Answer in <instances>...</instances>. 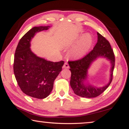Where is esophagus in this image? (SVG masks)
<instances>
[{
  "instance_id": "esophagus-1",
  "label": "esophagus",
  "mask_w": 129,
  "mask_h": 129,
  "mask_svg": "<svg viewBox=\"0 0 129 129\" xmlns=\"http://www.w3.org/2000/svg\"><path fill=\"white\" fill-rule=\"evenodd\" d=\"M69 67H70V66H69V64L67 62H65L64 65H63L62 68H69Z\"/></svg>"
}]
</instances>
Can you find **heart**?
Listing matches in <instances>:
<instances>
[{"mask_svg": "<svg viewBox=\"0 0 129 129\" xmlns=\"http://www.w3.org/2000/svg\"><path fill=\"white\" fill-rule=\"evenodd\" d=\"M93 40L89 34H86L82 36L78 44L73 48L72 54L75 57H81L85 55L93 45Z\"/></svg>", "mask_w": 129, "mask_h": 129, "instance_id": "1", "label": "heart"}]
</instances>
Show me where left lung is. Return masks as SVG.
Here are the masks:
<instances>
[{
  "label": "left lung",
  "instance_id": "left-lung-1",
  "mask_svg": "<svg viewBox=\"0 0 129 129\" xmlns=\"http://www.w3.org/2000/svg\"><path fill=\"white\" fill-rule=\"evenodd\" d=\"M97 42L93 50L83 58L74 61H69L71 72L70 85L74 93L85 98H94L101 94L106 90L112 80L115 67V55L109 42L97 32ZM99 58H105L111 64L109 82L103 87L98 88L87 80L88 71L92 62Z\"/></svg>",
  "mask_w": 129,
  "mask_h": 129
}]
</instances>
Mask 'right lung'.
I'll use <instances>...</instances> for the list:
<instances>
[{
	"label": "right lung",
	"mask_w": 129,
	"mask_h": 129,
	"mask_svg": "<svg viewBox=\"0 0 129 129\" xmlns=\"http://www.w3.org/2000/svg\"><path fill=\"white\" fill-rule=\"evenodd\" d=\"M49 28L40 26L30 29L20 39L14 54L13 69L17 83L23 93L38 99L49 95L64 64L63 61L54 62L38 57L30 49L34 36Z\"/></svg>",
	"instance_id": "1"
}]
</instances>
